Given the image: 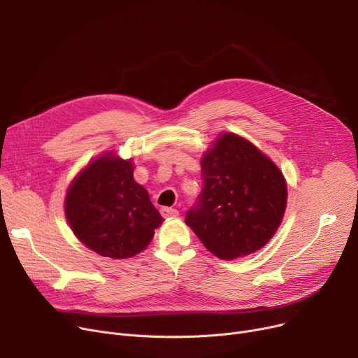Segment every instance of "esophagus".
I'll return each mask as SVG.
<instances>
[{
  "label": "esophagus",
  "instance_id": "34e87169",
  "mask_svg": "<svg viewBox=\"0 0 358 358\" xmlns=\"http://www.w3.org/2000/svg\"><path fill=\"white\" fill-rule=\"evenodd\" d=\"M161 215L164 217H177L178 212L176 209H171V208H161Z\"/></svg>",
  "mask_w": 358,
  "mask_h": 358
}]
</instances>
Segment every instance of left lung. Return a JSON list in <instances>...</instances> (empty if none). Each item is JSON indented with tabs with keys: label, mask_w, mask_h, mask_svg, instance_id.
Listing matches in <instances>:
<instances>
[{
	"label": "left lung",
	"mask_w": 358,
	"mask_h": 358,
	"mask_svg": "<svg viewBox=\"0 0 358 358\" xmlns=\"http://www.w3.org/2000/svg\"><path fill=\"white\" fill-rule=\"evenodd\" d=\"M203 190L185 215L203 245L220 259L250 255L274 236L287 204L280 168L250 141L220 134L200 161Z\"/></svg>",
	"instance_id": "obj_1"
}]
</instances>
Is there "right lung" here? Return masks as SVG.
<instances>
[{"label":"right lung","instance_id":"right-lung-1","mask_svg":"<svg viewBox=\"0 0 358 358\" xmlns=\"http://www.w3.org/2000/svg\"><path fill=\"white\" fill-rule=\"evenodd\" d=\"M134 169L131 159L110 150L83 168L66 190L65 216L73 235L101 257H135L164 222Z\"/></svg>","mask_w":358,"mask_h":358}]
</instances>
